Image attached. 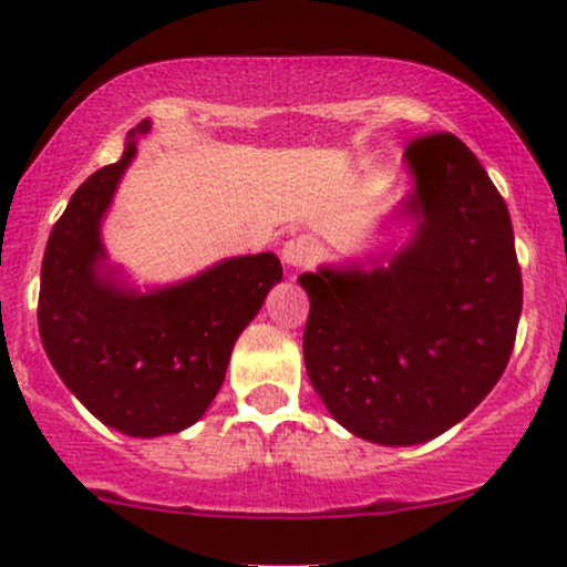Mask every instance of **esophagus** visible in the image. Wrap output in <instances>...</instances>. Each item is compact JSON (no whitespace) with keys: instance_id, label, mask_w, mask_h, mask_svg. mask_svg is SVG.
I'll use <instances>...</instances> for the list:
<instances>
[{"instance_id":"1","label":"esophagus","mask_w":567,"mask_h":567,"mask_svg":"<svg viewBox=\"0 0 567 567\" xmlns=\"http://www.w3.org/2000/svg\"><path fill=\"white\" fill-rule=\"evenodd\" d=\"M319 254H322V245H319V239L308 237V234L289 239V243L284 245V261L291 267V270L311 267L313 261L319 259Z\"/></svg>"}]
</instances>
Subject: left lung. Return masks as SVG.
Segmentation results:
<instances>
[{"label": "left lung", "mask_w": 567, "mask_h": 567, "mask_svg": "<svg viewBox=\"0 0 567 567\" xmlns=\"http://www.w3.org/2000/svg\"><path fill=\"white\" fill-rule=\"evenodd\" d=\"M419 231L389 267L300 276L302 355L330 416L372 444L411 446L455 427L498 383L518 330L513 223L463 140L405 151Z\"/></svg>", "instance_id": "1"}]
</instances>
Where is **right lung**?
Segmentation results:
<instances>
[{
    "label": "right lung",
    "instance_id": "1",
    "mask_svg": "<svg viewBox=\"0 0 567 567\" xmlns=\"http://www.w3.org/2000/svg\"><path fill=\"white\" fill-rule=\"evenodd\" d=\"M128 134L115 165L71 195L49 234L38 295L43 350L95 419L154 439L198 422L226 380L234 341L284 278L272 254L239 256L171 289L132 295L99 276V223L134 156Z\"/></svg>",
    "mask_w": 567,
    "mask_h": 567
}]
</instances>
